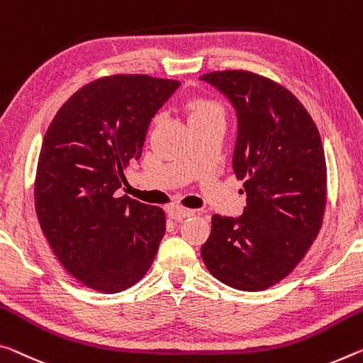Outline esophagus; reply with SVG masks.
I'll use <instances>...</instances> for the list:
<instances>
[{"label":"esophagus","mask_w":363,"mask_h":363,"mask_svg":"<svg viewBox=\"0 0 363 363\" xmlns=\"http://www.w3.org/2000/svg\"><path fill=\"white\" fill-rule=\"evenodd\" d=\"M192 215H194V210L182 208V206H171V208H168V216L171 218V220L181 221V220H184V218L192 216Z\"/></svg>","instance_id":"esophagus-1"}]
</instances>
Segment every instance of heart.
<instances>
[{"instance_id": "1", "label": "heart", "mask_w": 363, "mask_h": 363, "mask_svg": "<svg viewBox=\"0 0 363 363\" xmlns=\"http://www.w3.org/2000/svg\"><path fill=\"white\" fill-rule=\"evenodd\" d=\"M187 111H189V119L195 121L205 116H211V114H220L221 116V109L216 103L208 101V100H192L187 103Z\"/></svg>"}]
</instances>
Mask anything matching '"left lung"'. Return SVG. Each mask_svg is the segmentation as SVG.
Returning <instances> with one entry per match:
<instances>
[{
    "mask_svg": "<svg viewBox=\"0 0 363 363\" xmlns=\"http://www.w3.org/2000/svg\"><path fill=\"white\" fill-rule=\"evenodd\" d=\"M238 114L233 169L244 181L239 218L213 215L202 245L208 272L239 291L284 279L318 235L326 206V161L312 116L283 85L249 71L200 77Z\"/></svg>",
    "mask_w": 363,
    "mask_h": 363,
    "instance_id": "1",
    "label": "left lung"
}]
</instances>
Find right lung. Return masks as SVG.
I'll use <instances>...</instances> for the list:
<instances>
[{"mask_svg":"<svg viewBox=\"0 0 363 363\" xmlns=\"http://www.w3.org/2000/svg\"><path fill=\"white\" fill-rule=\"evenodd\" d=\"M179 80L118 74L79 89L45 134L35 176L40 228L69 274L114 294L140 281L166 231L160 206L118 197L152 118Z\"/></svg>","mask_w":363,"mask_h":363,"instance_id":"right-lung-1","label":"right lung"}]
</instances>
